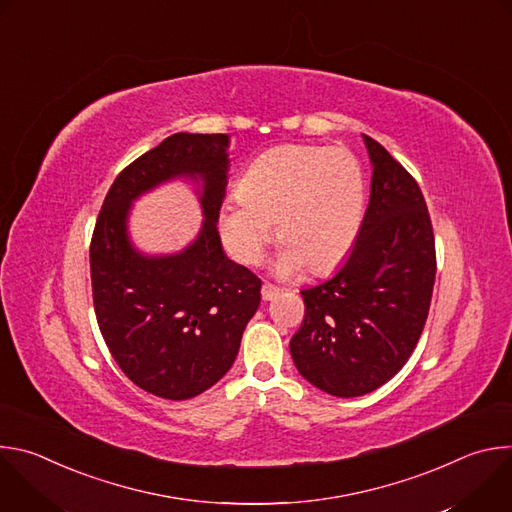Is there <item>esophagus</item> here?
<instances>
[{"mask_svg":"<svg viewBox=\"0 0 512 512\" xmlns=\"http://www.w3.org/2000/svg\"><path fill=\"white\" fill-rule=\"evenodd\" d=\"M277 294H279V287H277V285H273V283H269V281H265V283L261 285V296H263L265 302H267V300H273Z\"/></svg>","mask_w":512,"mask_h":512,"instance_id":"34e87169","label":"esophagus"}]
</instances>
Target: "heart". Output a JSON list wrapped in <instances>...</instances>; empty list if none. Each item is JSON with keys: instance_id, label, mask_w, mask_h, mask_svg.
<instances>
[{"instance_id": "heart-1", "label": "heart", "mask_w": 512, "mask_h": 512, "mask_svg": "<svg viewBox=\"0 0 512 512\" xmlns=\"http://www.w3.org/2000/svg\"><path fill=\"white\" fill-rule=\"evenodd\" d=\"M367 202L358 158L328 145H277L257 156L223 208V237L231 255L255 265L271 239L285 245L277 271L294 275L306 263L322 273L352 249Z\"/></svg>"}]
</instances>
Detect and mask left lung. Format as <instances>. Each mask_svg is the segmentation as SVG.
I'll return each mask as SVG.
<instances>
[{
	"instance_id": "left-lung-1",
	"label": "left lung",
	"mask_w": 512,
	"mask_h": 512,
	"mask_svg": "<svg viewBox=\"0 0 512 512\" xmlns=\"http://www.w3.org/2000/svg\"><path fill=\"white\" fill-rule=\"evenodd\" d=\"M371 200L344 265L302 289L306 304L289 350L304 379L334 397L367 395L411 356L431 304L435 239L415 178L364 135Z\"/></svg>"
}]
</instances>
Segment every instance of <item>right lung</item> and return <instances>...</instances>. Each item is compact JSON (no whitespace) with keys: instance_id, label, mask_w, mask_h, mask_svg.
I'll return each mask as SVG.
<instances>
[{"instance_id":"1","label":"right lung","mask_w":512,"mask_h":512,"mask_svg":"<svg viewBox=\"0 0 512 512\" xmlns=\"http://www.w3.org/2000/svg\"><path fill=\"white\" fill-rule=\"evenodd\" d=\"M227 133H174L119 172L91 237L93 304L119 369L143 391L182 401L233 367L261 279L227 259L216 233L227 184ZM205 180L207 223L180 256H137L124 235L128 202L174 175Z\"/></svg>"}]
</instances>
